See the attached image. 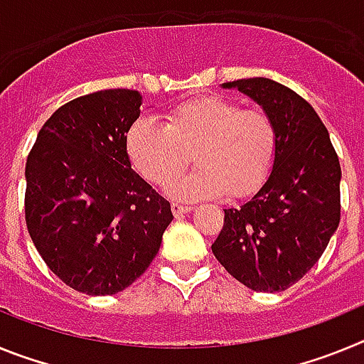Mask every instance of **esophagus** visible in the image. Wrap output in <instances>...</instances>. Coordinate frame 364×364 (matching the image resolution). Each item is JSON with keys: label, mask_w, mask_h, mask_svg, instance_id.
Returning <instances> with one entry per match:
<instances>
[{"label": "esophagus", "mask_w": 364, "mask_h": 364, "mask_svg": "<svg viewBox=\"0 0 364 364\" xmlns=\"http://www.w3.org/2000/svg\"><path fill=\"white\" fill-rule=\"evenodd\" d=\"M171 210H173V215H175L176 218H180L182 215H186L191 211V205H184V204H178V202H173Z\"/></svg>", "instance_id": "34e87169"}]
</instances>
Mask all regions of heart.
<instances>
[{
    "label": "heart",
    "instance_id": "heart-1",
    "mask_svg": "<svg viewBox=\"0 0 364 364\" xmlns=\"http://www.w3.org/2000/svg\"><path fill=\"white\" fill-rule=\"evenodd\" d=\"M127 154L140 175L166 186L191 161L199 169L169 184L175 198L250 197L266 184L279 159L281 134L269 112L226 96H198L167 112V124L138 118L127 131Z\"/></svg>",
    "mask_w": 364,
    "mask_h": 364
}]
</instances>
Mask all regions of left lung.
I'll use <instances>...</instances> for the list:
<instances>
[{
	"label": "left lung",
	"mask_w": 364,
	"mask_h": 364,
	"mask_svg": "<svg viewBox=\"0 0 364 364\" xmlns=\"http://www.w3.org/2000/svg\"><path fill=\"white\" fill-rule=\"evenodd\" d=\"M277 122L279 159L266 184L239 210H224L211 244L230 275L255 291H284L326 250L341 220V166L319 114L269 78L228 82Z\"/></svg>",
	"instance_id": "left-lung-1"
}]
</instances>
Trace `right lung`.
<instances>
[{"label": "right lung", "instance_id": "1", "mask_svg": "<svg viewBox=\"0 0 364 364\" xmlns=\"http://www.w3.org/2000/svg\"><path fill=\"white\" fill-rule=\"evenodd\" d=\"M133 89L80 96L50 114L25 166V222L58 279L87 295L133 284L159 253L171 204L131 169Z\"/></svg>", "mask_w": 364, "mask_h": 364}]
</instances>
